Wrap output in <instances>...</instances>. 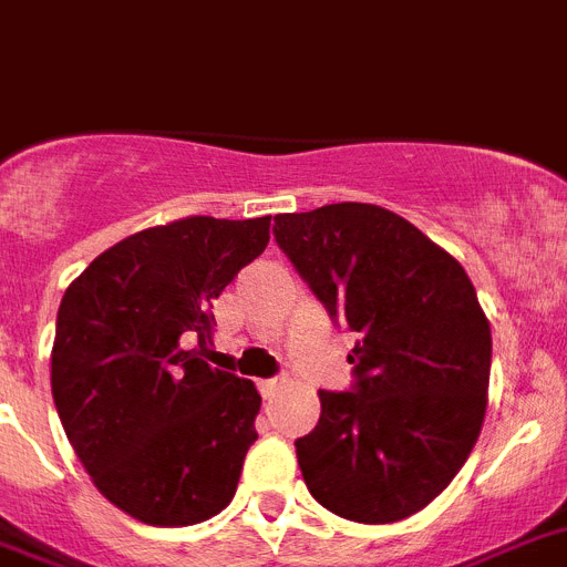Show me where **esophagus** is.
I'll use <instances>...</instances> for the list:
<instances>
[{"instance_id":"34e87169","label":"esophagus","mask_w":567,"mask_h":567,"mask_svg":"<svg viewBox=\"0 0 567 567\" xmlns=\"http://www.w3.org/2000/svg\"><path fill=\"white\" fill-rule=\"evenodd\" d=\"M282 385H285V379H282V377L262 379V382H259V393H262L265 400H274V396H277L279 388H282Z\"/></svg>"}]
</instances>
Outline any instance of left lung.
Returning <instances> with one entry per match:
<instances>
[{
    "label": "left lung",
    "instance_id": "obj_1",
    "mask_svg": "<svg viewBox=\"0 0 567 567\" xmlns=\"http://www.w3.org/2000/svg\"><path fill=\"white\" fill-rule=\"evenodd\" d=\"M274 239L353 337L348 391L297 440L313 499L365 525L405 519L447 488L488 405L491 324L476 290L408 219L362 202L274 216Z\"/></svg>",
    "mask_w": 567,
    "mask_h": 567
}]
</instances>
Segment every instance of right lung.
<instances>
[{"instance_id":"right-lung-1","label":"right lung","mask_w":567,"mask_h":567,"mask_svg":"<svg viewBox=\"0 0 567 567\" xmlns=\"http://www.w3.org/2000/svg\"><path fill=\"white\" fill-rule=\"evenodd\" d=\"M268 228L270 216H188L140 230L59 305V420L100 494L145 525H196L234 499L262 396L190 344L210 339L214 299L262 254Z\"/></svg>"}]
</instances>
